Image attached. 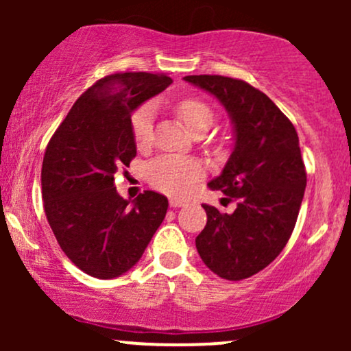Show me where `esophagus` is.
I'll list each match as a JSON object with an SVG mask.
<instances>
[{
    "instance_id": "obj_1",
    "label": "esophagus",
    "mask_w": 351,
    "mask_h": 351,
    "mask_svg": "<svg viewBox=\"0 0 351 351\" xmlns=\"http://www.w3.org/2000/svg\"><path fill=\"white\" fill-rule=\"evenodd\" d=\"M170 206H171V208H183V206H184V201L170 199Z\"/></svg>"
}]
</instances>
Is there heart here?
<instances>
[{
    "label": "heart",
    "mask_w": 351,
    "mask_h": 351,
    "mask_svg": "<svg viewBox=\"0 0 351 351\" xmlns=\"http://www.w3.org/2000/svg\"><path fill=\"white\" fill-rule=\"evenodd\" d=\"M176 115L188 132L195 134L208 130L213 123V110L204 100L198 97L181 99L175 107ZM153 110L150 106L136 108L132 115V134L138 147H147L152 142ZM203 168L196 160L180 158V156H160L147 167V180L153 188L165 195L184 198L196 186Z\"/></svg>",
    "instance_id": "b5f03b06"
}]
</instances>
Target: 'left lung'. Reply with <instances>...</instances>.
<instances>
[{
  "label": "left lung",
  "mask_w": 351,
  "mask_h": 351,
  "mask_svg": "<svg viewBox=\"0 0 351 351\" xmlns=\"http://www.w3.org/2000/svg\"><path fill=\"white\" fill-rule=\"evenodd\" d=\"M223 104L234 128V148L223 171L209 181L234 213L209 204L206 226L196 249L209 271L226 280H243L276 259L295 228L307 186L299 135L291 120L264 92L224 75H186Z\"/></svg>",
  "instance_id": "8db88e82"
}]
</instances>
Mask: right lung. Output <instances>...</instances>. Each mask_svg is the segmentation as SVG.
Segmentation results:
<instances>
[{
  "label": "right lung",
  "instance_id": "right-lung-1",
  "mask_svg": "<svg viewBox=\"0 0 351 351\" xmlns=\"http://www.w3.org/2000/svg\"><path fill=\"white\" fill-rule=\"evenodd\" d=\"M173 82L165 74L119 72L88 87L47 143L41 184L47 223L80 271L114 279L130 271L163 223L168 199L117 193L114 175L136 155L132 114Z\"/></svg>",
  "mask_w": 351,
  "mask_h": 351
}]
</instances>
